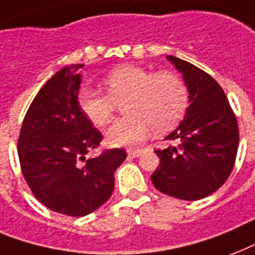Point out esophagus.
Masks as SVG:
<instances>
[{"mask_svg":"<svg viewBox=\"0 0 255 255\" xmlns=\"http://www.w3.org/2000/svg\"><path fill=\"white\" fill-rule=\"evenodd\" d=\"M142 154V150L139 149H128V155L130 158H135V157H139Z\"/></svg>","mask_w":255,"mask_h":255,"instance_id":"obj_1","label":"esophagus"}]
</instances>
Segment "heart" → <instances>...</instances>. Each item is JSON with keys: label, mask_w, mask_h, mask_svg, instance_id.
<instances>
[{"label": "heart", "mask_w": 255, "mask_h": 255, "mask_svg": "<svg viewBox=\"0 0 255 255\" xmlns=\"http://www.w3.org/2000/svg\"><path fill=\"white\" fill-rule=\"evenodd\" d=\"M106 94L82 88L77 104L93 125L104 128L114 117L116 102H122L125 116L106 133L114 146L137 145L155 131L170 129L187 106V90L182 80L171 72L151 73L135 65L113 69L102 80Z\"/></svg>", "instance_id": "heart-1"}]
</instances>
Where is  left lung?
<instances>
[{"label": "left lung", "mask_w": 255, "mask_h": 255, "mask_svg": "<svg viewBox=\"0 0 255 255\" xmlns=\"http://www.w3.org/2000/svg\"><path fill=\"white\" fill-rule=\"evenodd\" d=\"M189 90L183 121L166 139L178 143L155 150L161 163L151 182L163 194L185 201L205 198L229 178L240 131L228 97L212 76L187 61L167 56Z\"/></svg>", "instance_id": "obj_1"}]
</instances>
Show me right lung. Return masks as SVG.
<instances>
[{"mask_svg":"<svg viewBox=\"0 0 255 255\" xmlns=\"http://www.w3.org/2000/svg\"><path fill=\"white\" fill-rule=\"evenodd\" d=\"M84 65L65 66L39 89L23 118L18 158L31 193L53 212L84 217L102 206L114 189L124 149L86 159L102 141L77 104Z\"/></svg>","mask_w":255,"mask_h":255,"instance_id":"right-lung-1","label":"right lung"}]
</instances>
